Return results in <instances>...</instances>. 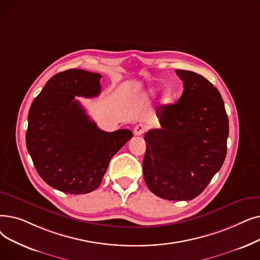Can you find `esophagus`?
<instances>
[{
  "instance_id": "34e87169",
  "label": "esophagus",
  "mask_w": 260,
  "mask_h": 260,
  "mask_svg": "<svg viewBox=\"0 0 260 260\" xmlns=\"http://www.w3.org/2000/svg\"><path fill=\"white\" fill-rule=\"evenodd\" d=\"M145 131H146V127L143 125V124H138V125H136L134 128V135L135 136H141Z\"/></svg>"
}]
</instances>
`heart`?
<instances>
[{
    "label": "heart",
    "instance_id": "b5f03b06",
    "mask_svg": "<svg viewBox=\"0 0 260 260\" xmlns=\"http://www.w3.org/2000/svg\"><path fill=\"white\" fill-rule=\"evenodd\" d=\"M155 92V90H150V93ZM172 101V94L170 92H165L160 99V104L161 105H168L170 104Z\"/></svg>",
    "mask_w": 260,
    "mask_h": 260
}]
</instances>
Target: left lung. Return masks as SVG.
I'll return each mask as SVG.
<instances>
[{
	"mask_svg": "<svg viewBox=\"0 0 260 260\" xmlns=\"http://www.w3.org/2000/svg\"><path fill=\"white\" fill-rule=\"evenodd\" d=\"M175 72L184 91L177 103L157 109L160 127L144 135L143 177L157 197L189 201L204 191L224 162L229 118L219 90L204 76Z\"/></svg>",
	"mask_w": 260,
	"mask_h": 260,
	"instance_id": "1",
	"label": "left lung"
}]
</instances>
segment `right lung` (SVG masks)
Here are the masks:
<instances>
[{
	"instance_id": "add662e5",
	"label": "right lung",
	"mask_w": 260,
	"mask_h": 260,
	"mask_svg": "<svg viewBox=\"0 0 260 260\" xmlns=\"http://www.w3.org/2000/svg\"><path fill=\"white\" fill-rule=\"evenodd\" d=\"M101 77L82 69L55 74L28 111L26 148L34 166L49 186L66 193L96 189L111 157L133 137L129 129H100L75 100L99 95Z\"/></svg>"
}]
</instances>
